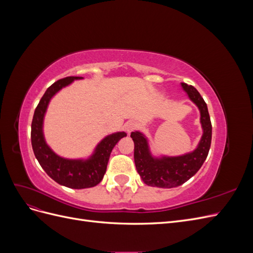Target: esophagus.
Returning a JSON list of instances; mask_svg holds the SVG:
<instances>
[{
	"instance_id": "1",
	"label": "esophagus",
	"mask_w": 253,
	"mask_h": 253,
	"mask_svg": "<svg viewBox=\"0 0 253 253\" xmlns=\"http://www.w3.org/2000/svg\"><path fill=\"white\" fill-rule=\"evenodd\" d=\"M136 126H137V125L135 124L134 121H128V122H126V126H125V129H126L127 134H129V133H132L134 131Z\"/></svg>"
}]
</instances>
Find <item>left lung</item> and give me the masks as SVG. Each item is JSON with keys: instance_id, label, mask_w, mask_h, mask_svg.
Wrapping results in <instances>:
<instances>
[{"instance_id": "8db88e82", "label": "left lung", "mask_w": 253, "mask_h": 253, "mask_svg": "<svg viewBox=\"0 0 253 253\" xmlns=\"http://www.w3.org/2000/svg\"><path fill=\"white\" fill-rule=\"evenodd\" d=\"M180 85L200 111L203 135L196 148L186 154L155 156L151 152L148 137L140 131L132 132L136 170L145 185L151 187L175 188L185 183L201 169L210 150L212 126L207 104L194 86L186 83H181Z\"/></svg>"}]
</instances>
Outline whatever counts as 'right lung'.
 <instances>
[{
    "label": "right lung",
    "mask_w": 253,
    "mask_h": 253,
    "mask_svg": "<svg viewBox=\"0 0 253 253\" xmlns=\"http://www.w3.org/2000/svg\"><path fill=\"white\" fill-rule=\"evenodd\" d=\"M82 79V77H66L51 84L38 104L32 122V145L38 162L51 179L59 185L72 189L97 186L105 174L112 150L121 138L126 136V132H116L105 136L86 158H65L52 151L45 140L43 132L44 117L48 104L61 89L75 80Z\"/></svg>",
    "instance_id": "obj_1"
}]
</instances>
